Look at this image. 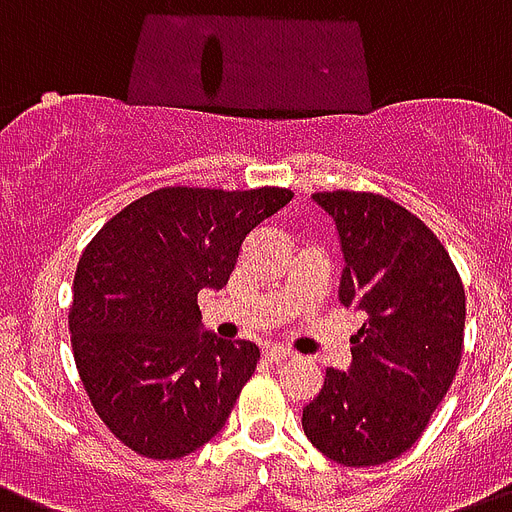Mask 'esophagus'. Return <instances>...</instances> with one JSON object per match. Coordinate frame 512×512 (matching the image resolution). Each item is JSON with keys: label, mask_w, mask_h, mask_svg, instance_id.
<instances>
[{"label": "esophagus", "mask_w": 512, "mask_h": 512, "mask_svg": "<svg viewBox=\"0 0 512 512\" xmlns=\"http://www.w3.org/2000/svg\"><path fill=\"white\" fill-rule=\"evenodd\" d=\"M265 359L268 362H283V359H289V356H294V351L283 349V346H268V349L263 351Z\"/></svg>", "instance_id": "34e87169"}]
</instances>
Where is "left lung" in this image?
I'll use <instances>...</instances> for the list:
<instances>
[{"label":"left lung","instance_id":"8db88e82","mask_svg":"<svg viewBox=\"0 0 512 512\" xmlns=\"http://www.w3.org/2000/svg\"><path fill=\"white\" fill-rule=\"evenodd\" d=\"M341 234L343 307L364 325L349 372L325 369L304 406L309 442L341 466L388 463L424 435L461 364L466 291L448 249L377 192H315Z\"/></svg>","mask_w":512,"mask_h":512}]
</instances>
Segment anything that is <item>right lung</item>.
I'll return each mask as SVG.
<instances>
[{
    "label": "right lung",
    "mask_w": 512,
    "mask_h": 512,
    "mask_svg": "<svg viewBox=\"0 0 512 512\" xmlns=\"http://www.w3.org/2000/svg\"><path fill=\"white\" fill-rule=\"evenodd\" d=\"M286 187H161L103 223L72 283V354L85 393L122 445L153 461L203 448L229 419L260 349L200 336L197 294L223 289L247 234Z\"/></svg>",
    "instance_id": "1"
}]
</instances>
